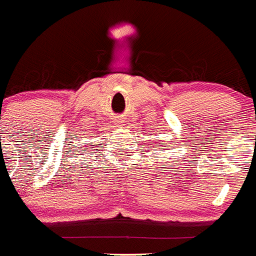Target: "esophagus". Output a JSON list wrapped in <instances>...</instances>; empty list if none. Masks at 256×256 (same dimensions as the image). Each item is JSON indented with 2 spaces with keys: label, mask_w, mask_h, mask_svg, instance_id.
<instances>
[{
  "label": "esophagus",
  "mask_w": 256,
  "mask_h": 256,
  "mask_svg": "<svg viewBox=\"0 0 256 256\" xmlns=\"http://www.w3.org/2000/svg\"><path fill=\"white\" fill-rule=\"evenodd\" d=\"M122 122H124V120H121V121H118V126L122 125Z\"/></svg>",
  "instance_id": "1"
}]
</instances>
